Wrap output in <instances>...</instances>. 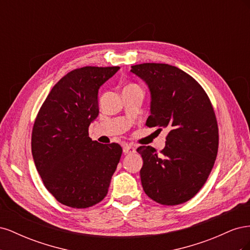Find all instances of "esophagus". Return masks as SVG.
Returning <instances> with one entry per match:
<instances>
[{
  "label": "esophagus",
  "instance_id": "34e87169",
  "mask_svg": "<svg viewBox=\"0 0 250 250\" xmlns=\"http://www.w3.org/2000/svg\"><path fill=\"white\" fill-rule=\"evenodd\" d=\"M123 152L124 154H130L135 152V148L132 147L131 145H124L123 146Z\"/></svg>",
  "mask_w": 250,
  "mask_h": 250
}]
</instances>
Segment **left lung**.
I'll list each match as a JSON object with an SVG mask.
<instances>
[{"label": "left lung", "instance_id": "obj_1", "mask_svg": "<svg viewBox=\"0 0 250 250\" xmlns=\"http://www.w3.org/2000/svg\"><path fill=\"white\" fill-rule=\"evenodd\" d=\"M131 73L150 92L148 127L168 128L166 146L137 149L144 191L154 201L176 206L193 198L206 184L218 152V125L208 95L190 75L166 63H142Z\"/></svg>", "mask_w": 250, "mask_h": 250}]
</instances>
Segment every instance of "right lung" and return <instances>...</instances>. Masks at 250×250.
Masks as SVG:
<instances>
[{
    "mask_svg": "<svg viewBox=\"0 0 250 250\" xmlns=\"http://www.w3.org/2000/svg\"><path fill=\"white\" fill-rule=\"evenodd\" d=\"M119 66H84L67 73L48 95L32 130V156L47 190L64 206L85 208L107 194L122 147L88 137L99 115V88Z\"/></svg>",
    "mask_w": 250,
    "mask_h": 250,
    "instance_id": "1",
    "label": "right lung"
}]
</instances>
